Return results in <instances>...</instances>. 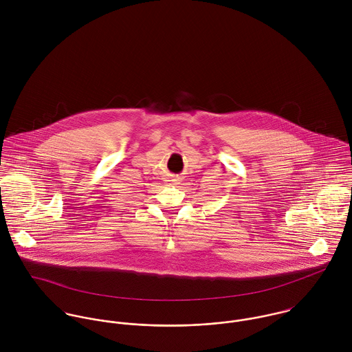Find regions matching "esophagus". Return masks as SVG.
<instances>
[{
  "label": "esophagus",
  "mask_w": 352,
  "mask_h": 352,
  "mask_svg": "<svg viewBox=\"0 0 352 352\" xmlns=\"http://www.w3.org/2000/svg\"><path fill=\"white\" fill-rule=\"evenodd\" d=\"M168 182H170V183L176 184V183H179V177H177V176H170V177L168 179Z\"/></svg>",
  "instance_id": "1"
}]
</instances>
